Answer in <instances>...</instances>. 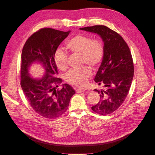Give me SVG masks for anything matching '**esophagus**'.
Returning <instances> with one entry per match:
<instances>
[{
    "mask_svg": "<svg viewBox=\"0 0 155 155\" xmlns=\"http://www.w3.org/2000/svg\"><path fill=\"white\" fill-rule=\"evenodd\" d=\"M87 91V89L86 88H77L76 89V92H78V93H80V92H84V91Z\"/></svg>",
    "mask_w": 155,
    "mask_h": 155,
    "instance_id": "1",
    "label": "esophagus"
}]
</instances>
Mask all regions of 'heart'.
Instances as JSON below:
<instances>
[{"instance_id":"1","label":"heart","mask_w":155,"mask_h":155,"mask_svg":"<svg viewBox=\"0 0 155 155\" xmlns=\"http://www.w3.org/2000/svg\"><path fill=\"white\" fill-rule=\"evenodd\" d=\"M66 48L72 54L81 55L82 64H86L93 68H97L102 62L104 57V46L101 40L92 39L85 35H77L66 42ZM68 56L61 48L55 51L54 60L55 64L60 70H66L68 68ZM92 72L87 67L70 70L65 75V80L72 85L82 87L86 85Z\"/></svg>"}]
</instances>
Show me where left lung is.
<instances>
[{
  "mask_svg": "<svg viewBox=\"0 0 155 155\" xmlns=\"http://www.w3.org/2000/svg\"><path fill=\"white\" fill-rule=\"evenodd\" d=\"M80 30L99 35L104 43V57L94 78L105 90L94 89L100 100L92 110L101 115L114 112L127 96L134 76L132 55L127 44L118 33L104 25L87 26Z\"/></svg>",
  "mask_w": 155,
  "mask_h": 155,
  "instance_id": "left-lung-1",
  "label": "left lung"
}]
</instances>
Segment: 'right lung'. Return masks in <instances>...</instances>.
<instances>
[{
  "label": "right lung",
  "instance_id": "right-lung-1",
  "mask_svg": "<svg viewBox=\"0 0 155 155\" xmlns=\"http://www.w3.org/2000/svg\"><path fill=\"white\" fill-rule=\"evenodd\" d=\"M70 32L50 28L40 29L27 39L22 48L21 85L33 109L46 118L63 115L76 93L68 84L57 89L62 79L55 77L58 72L54 60L55 51ZM34 62L41 63L45 68V74L41 79L33 78L28 73L29 66Z\"/></svg>",
  "mask_w": 155,
  "mask_h": 155
}]
</instances>
